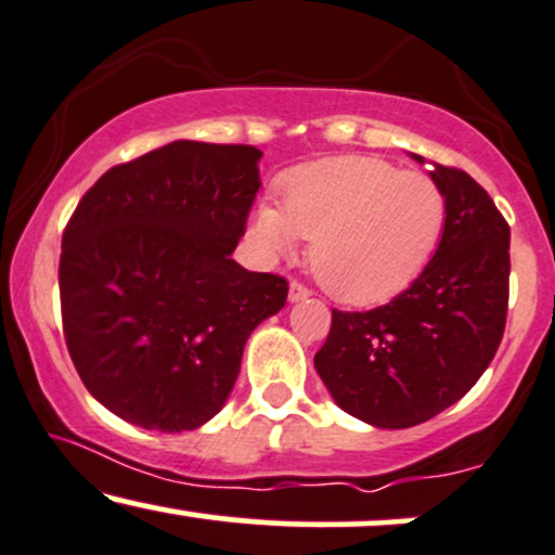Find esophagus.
Returning <instances> with one entry per match:
<instances>
[{"instance_id": "esophagus-1", "label": "esophagus", "mask_w": 555, "mask_h": 555, "mask_svg": "<svg viewBox=\"0 0 555 555\" xmlns=\"http://www.w3.org/2000/svg\"><path fill=\"white\" fill-rule=\"evenodd\" d=\"M307 297H310V289H307L305 284H299V282L289 284V299H292V302H299V299H307Z\"/></svg>"}]
</instances>
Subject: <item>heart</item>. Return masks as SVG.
Wrapping results in <instances>:
<instances>
[{
  "mask_svg": "<svg viewBox=\"0 0 555 555\" xmlns=\"http://www.w3.org/2000/svg\"><path fill=\"white\" fill-rule=\"evenodd\" d=\"M447 227L442 185L379 157L346 155L295 168L282 180V206H260L248 227L263 258L310 240L315 279L346 305L398 295L422 273Z\"/></svg>",
  "mask_w": 555,
  "mask_h": 555,
  "instance_id": "b5f03b06",
  "label": "heart"
}]
</instances>
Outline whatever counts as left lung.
<instances>
[{
  "label": "left lung",
  "instance_id": "1",
  "mask_svg": "<svg viewBox=\"0 0 555 555\" xmlns=\"http://www.w3.org/2000/svg\"><path fill=\"white\" fill-rule=\"evenodd\" d=\"M431 178L447 196V227L429 266L392 302L333 310L315 353L333 400L379 429H409L457 403L504 336L509 224L465 170L434 163Z\"/></svg>",
  "mask_w": 555,
  "mask_h": 555
}]
</instances>
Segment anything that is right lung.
<instances>
[{"label":"right lung","instance_id":"1","mask_svg":"<svg viewBox=\"0 0 555 555\" xmlns=\"http://www.w3.org/2000/svg\"><path fill=\"white\" fill-rule=\"evenodd\" d=\"M260 150L180 142L111 168L64 227L59 295L87 390L124 422L189 431L224 405L289 282L232 260Z\"/></svg>","mask_w":555,"mask_h":555}]
</instances>
